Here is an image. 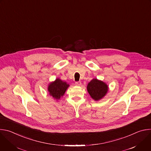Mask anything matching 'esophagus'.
Masks as SVG:
<instances>
[{"instance_id": "obj_1", "label": "esophagus", "mask_w": 151, "mask_h": 151, "mask_svg": "<svg viewBox=\"0 0 151 151\" xmlns=\"http://www.w3.org/2000/svg\"><path fill=\"white\" fill-rule=\"evenodd\" d=\"M81 84H82V83H81V81H78V82H75V85H76V86H81Z\"/></svg>"}]
</instances>
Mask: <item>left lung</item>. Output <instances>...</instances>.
I'll list each match as a JSON object with an SVG mask.
<instances>
[{
	"instance_id": "1",
	"label": "left lung",
	"mask_w": 151,
	"mask_h": 151,
	"mask_svg": "<svg viewBox=\"0 0 151 151\" xmlns=\"http://www.w3.org/2000/svg\"><path fill=\"white\" fill-rule=\"evenodd\" d=\"M87 91L93 99L98 101L104 97L108 91V86L105 82L95 78L88 83Z\"/></svg>"
}]
</instances>
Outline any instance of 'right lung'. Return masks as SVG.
Returning a JSON list of instances; mask_svg holds the SVG:
<instances>
[{
    "label": "right lung",
    "instance_id": "obj_1",
    "mask_svg": "<svg viewBox=\"0 0 151 151\" xmlns=\"http://www.w3.org/2000/svg\"><path fill=\"white\" fill-rule=\"evenodd\" d=\"M69 85L66 82L57 78L55 81L51 82L48 87V91L50 96L56 100H59L65 93Z\"/></svg>",
    "mask_w": 151,
    "mask_h": 151
}]
</instances>
